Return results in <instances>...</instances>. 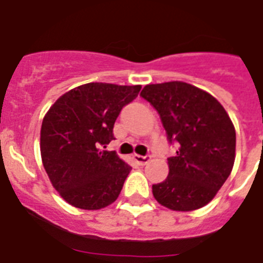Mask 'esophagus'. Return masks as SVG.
Returning <instances> with one entry per match:
<instances>
[{
    "mask_svg": "<svg viewBox=\"0 0 263 263\" xmlns=\"http://www.w3.org/2000/svg\"><path fill=\"white\" fill-rule=\"evenodd\" d=\"M134 158V161H135L136 164L140 165V166H143V165H146L150 161V157H144V156H138V154H135V156L132 157Z\"/></svg>",
    "mask_w": 263,
    "mask_h": 263,
    "instance_id": "esophagus-1",
    "label": "esophagus"
}]
</instances>
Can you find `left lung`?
Returning a JSON list of instances; mask_svg holds the SVG:
<instances>
[{
	"label": "left lung",
	"mask_w": 263,
	"mask_h": 263,
	"mask_svg": "<svg viewBox=\"0 0 263 263\" xmlns=\"http://www.w3.org/2000/svg\"><path fill=\"white\" fill-rule=\"evenodd\" d=\"M140 95L158 111L169 142L179 146L168 158V177L153 185V195L175 212L203 208L232 172V120L213 95L184 82L147 84Z\"/></svg>",
	"instance_id": "obj_1"
}]
</instances>
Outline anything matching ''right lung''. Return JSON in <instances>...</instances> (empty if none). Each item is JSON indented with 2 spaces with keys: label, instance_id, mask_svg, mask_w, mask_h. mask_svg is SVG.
Segmentation results:
<instances>
[{
  "label": "right lung",
  "instance_id": "add662e5",
  "mask_svg": "<svg viewBox=\"0 0 263 263\" xmlns=\"http://www.w3.org/2000/svg\"><path fill=\"white\" fill-rule=\"evenodd\" d=\"M142 86L82 84L61 95L43 117L41 157L63 199L83 210H99L119 198L131 166L106 152L120 111Z\"/></svg>",
  "mask_w": 263,
  "mask_h": 263
}]
</instances>
